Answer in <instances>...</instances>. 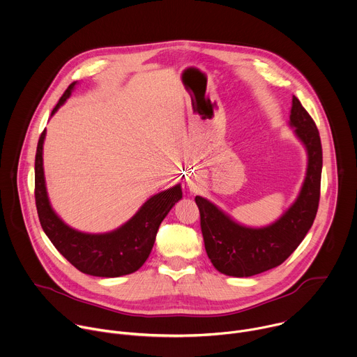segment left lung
<instances>
[{
    "mask_svg": "<svg viewBox=\"0 0 357 357\" xmlns=\"http://www.w3.org/2000/svg\"><path fill=\"white\" fill-rule=\"evenodd\" d=\"M290 126L305 146L307 174L296 202L273 224L251 228L235 222L215 204L196 196L204 248L213 266L234 278H250L282 265L301 244L317 215L322 147L312 117L293 96Z\"/></svg>",
    "mask_w": 357,
    "mask_h": 357,
    "instance_id": "1",
    "label": "left lung"
}]
</instances>
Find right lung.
Returning a JSON list of instances; mask_svg holds the SVG:
<instances>
[{
	"label": "right lung",
	"mask_w": 357,
	"mask_h": 357,
	"mask_svg": "<svg viewBox=\"0 0 357 357\" xmlns=\"http://www.w3.org/2000/svg\"><path fill=\"white\" fill-rule=\"evenodd\" d=\"M77 81L70 84L52 116L70 98ZM39 137L35 158V200L40 225L56 250L79 272L98 278H119L139 271L147 261L160 224L182 199L181 185L150 197L122 227L105 234H86L68 227L52 208L43 172V142Z\"/></svg>",
	"instance_id": "1"
}]
</instances>
